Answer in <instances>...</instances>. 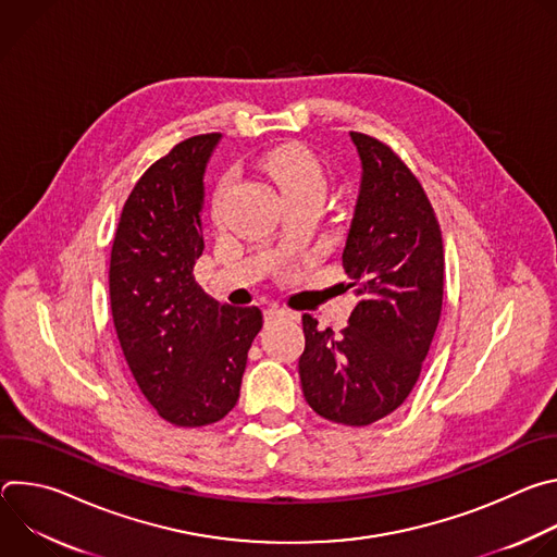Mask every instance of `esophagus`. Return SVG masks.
<instances>
[{
  "mask_svg": "<svg viewBox=\"0 0 557 557\" xmlns=\"http://www.w3.org/2000/svg\"><path fill=\"white\" fill-rule=\"evenodd\" d=\"M284 314H288V310H284V308H280L277 304H273V306H269V308L264 310V320H267V322H273V320H277V317H284Z\"/></svg>",
  "mask_w": 557,
  "mask_h": 557,
  "instance_id": "34e87169",
  "label": "esophagus"
}]
</instances>
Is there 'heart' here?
<instances>
[{
    "label": "heart",
    "mask_w": 557,
    "mask_h": 557,
    "mask_svg": "<svg viewBox=\"0 0 557 557\" xmlns=\"http://www.w3.org/2000/svg\"><path fill=\"white\" fill-rule=\"evenodd\" d=\"M264 168L284 198L290 196H320L326 194V174L320 161L301 145L288 143L271 149L264 158ZM228 181H222L215 194V215L222 209Z\"/></svg>",
    "instance_id": "1"
}]
</instances>
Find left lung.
I'll use <instances>...</instances> for the list:
<instances>
[{
    "label": "left lung",
    "mask_w": 557,
    "mask_h": 557,
    "mask_svg": "<svg viewBox=\"0 0 557 557\" xmlns=\"http://www.w3.org/2000/svg\"><path fill=\"white\" fill-rule=\"evenodd\" d=\"M359 194L342 251L357 295L342 335L301 317L299 379L308 406L333 423L370 425L399 408L432 346L443 308V237L434 209L387 145L350 132Z\"/></svg>",
    "instance_id": "left-lung-1"
}]
</instances>
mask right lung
Instances as JSON below:
<instances>
[{"label": "right lung", "mask_w": 557, "mask_h": 557, "mask_svg": "<svg viewBox=\"0 0 557 557\" xmlns=\"http://www.w3.org/2000/svg\"><path fill=\"white\" fill-rule=\"evenodd\" d=\"M218 140L220 134L191 136L140 176L110 258L125 361L145 399L178 428H202L233 410L262 329L258 306L220 304L194 280L205 249V172Z\"/></svg>", "instance_id": "right-lung-1"}]
</instances>
